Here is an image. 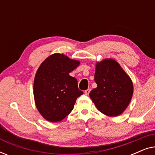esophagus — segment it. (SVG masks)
Masks as SVG:
<instances>
[{
	"instance_id": "34e87169",
	"label": "esophagus",
	"mask_w": 155,
	"mask_h": 155,
	"mask_svg": "<svg viewBox=\"0 0 155 155\" xmlns=\"http://www.w3.org/2000/svg\"><path fill=\"white\" fill-rule=\"evenodd\" d=\"M90 91H91V90H90V88H89V89H87V90H86L85 91H84V94H87V95H88L89 94H90Z\"/></svg>"
}]
</instances>
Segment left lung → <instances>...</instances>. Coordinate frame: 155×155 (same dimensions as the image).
<instances>
[{
	"instance_id": "8db88e82",
	"label": "left lung",
	"mask_w": 155,
	"mask_h": 155,
	"mask_svg": "<svg viewBox=\"0 0 155 155\" xmlns=\"http://www.w3.org/2000/svg\"><path fill=\"white\" fill-rule=\"evenodd\" d=\"M94 81L97 87L90 97L97 109L111 117L122 114L132 99L133 84L119 63L112 58L97 62Z\"/></svg>"
}]
</instances>
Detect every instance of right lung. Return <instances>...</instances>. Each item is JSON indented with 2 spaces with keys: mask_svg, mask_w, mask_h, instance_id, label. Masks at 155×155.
I'll list each match as a JSON object with an SVG mask.
<instances>
[{
  "mask_svg": "<svg viewBox=\"0 0 155 155\" xmlns=\"http://www.w3.org/2000/svg\"><path fill=\"white\" fill-rule=\"evenodd\" d=\"M80 63L56 53L47 57L38 68L34 80V98L38 111L48 121L64 119L83 94L76 78L69 75Z\"/></svg>",
  "mask_w": 155,
  "mask_h": 155,
  "instance_id": "1",
  "label": "right lung"
}]
</instances>
